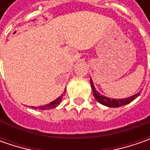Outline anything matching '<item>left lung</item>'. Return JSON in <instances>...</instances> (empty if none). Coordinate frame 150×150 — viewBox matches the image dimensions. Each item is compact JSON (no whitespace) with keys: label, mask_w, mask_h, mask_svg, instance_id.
<instances>
[{"label":"left lung","mask_w":150,"mask_h":150,"mask_svg":"<svg viewBox=\"0 0 150 150\" xmlns=\"http://www.w3.org/2000/svg\"><path fill=\"white\" fill-rule=\"evenodd\" d=\"M90 83H91V87H92V89H93V95L95 97V98L98 103H100L101 104L103 105H105L107 107H110V108H118V107L124 106L126 105L128 103H131L133 100H134L139 95L140 93H138L134 95L129 97L127 98H122V99H113V98H107L105 96H103L100 94L97 90L95 89L94 86H93V83L92 81V79H90Z\"/></svg>","instance_id":"8db88e82"}]
</instances>
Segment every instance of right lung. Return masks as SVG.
<instances>
[{
	"instance_id": "right-lung-1",
	"label": "right lung",
	"mask_w": 150,
	"mask_h": 150,
	"mask_svg": "<svg viewBox=\"0 0 150 150\" xmlns=\"http://www.w3.org/2000/svg\"><path fill=\"white\" fill-rule=\"evenodd\" d=\"M64 93H66V88H65V91ZM63 93V94H62L60 97H58L56 100H54L53 102L50 103L48 104H46L44 106L38 107V108H36V107H32V108H39V109H42V110H46V109H52V108H54L56 107H57V105L60 104V103L62 102V97L65 95V93Z\"/></svg>"
}]
</instances>
